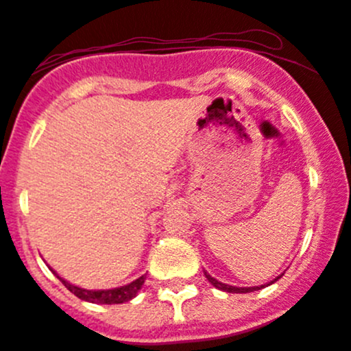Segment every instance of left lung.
I'll return each instance as SVG.
<instances>
[{"mask_svg": "<svg viewBox=\"0 0 351 351\" xmlns=\"http://www.w3.org/2000/svg\"><path fill=\"white\" fill-rule=\"evenodd\" d=\"M205 276H206V278H208V282H210L211 285H213L215 288H218V290H223V291H228V293H250V291H256V290H260V288H265V287H248V288L230 287V285H226V283H221V282H218V280H215L213 276H210V275H208L206 271H205ZM278 278H282V275H280V276H276V278L273 280L271 283L278 282ZM271 283H269V285H271Z\"/></svg>", "mask_w": 351, "mask_h": 351, "instance_id": "left-lung-1", "label": "left lung"}]
</instances>
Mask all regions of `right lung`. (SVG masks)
<instances>
[{
	"label": "right lung",
	"instance_id": "obj_1",
	"mask_svg": "<svg viewBox=\"0 0 351 351\" xmlns=\"http://www.w3.org/2000/svg\"><path fill=\"white\" fill-rule=\"evenodd\" d=\"M53 271V269H51ZM55 273V271H53ZM56 275V273H55ZM58 276V275H56ZM60 278V276H58ZM63 282L64 287L71 291L73 295H76L78 298L84 300V302H91V303H101V305H118V303H125L130 302V300L136 296L138 291H140L141 285L145 283V275L140 276L138 280H134L130 285H125V287H119V288H113V290H83V288L75 287V285L68 283L66 280L60 278Z\"/></svg>",
	"mask_w": 351,
	"mask_h": 351
}]
</instances>
